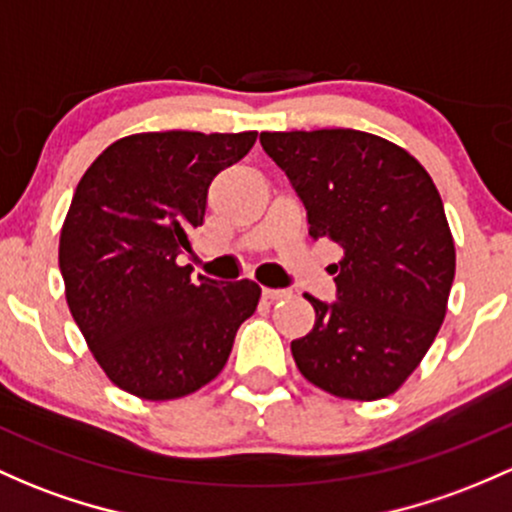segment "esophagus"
<instances>
[{"label":"esophagus","mask_w":512,"mask_h":512,"mask_svg":"<svg viewBox=\"0 0 512 512\" xmlns=\"http://www.w3.org/2000/svg\"><path fill=\"white\" fill-rule=\"evenodd\" d=\"M262 296H265L267 301H279V299H286V296H289V291L286 289H262Z\"/></svg>","instance_id":"obj_1"}]
</instances>
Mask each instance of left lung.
I'll list each match as a JSON object with an SVG mask.
<instances>
[{
    "mask_svg": "<svg viewBox=\"0 0 512 512\" xmlns=\"http://www.w3.org/2000/svg\"><path fill=\"white\" fill-rule=\"evenodd\" d=\"M308 211L313 238L342 250L338 303L308 296L316 323L291 342L299 372L350 401L396 393L447 316L457 252L435 182L401 145L352 131L262 133Z\"/></svg>",
    "mask_w": 512,
    "mask_h": 512,
    "instance_id": "8db88e82",
    "label": "left lung"
}]
</instances>
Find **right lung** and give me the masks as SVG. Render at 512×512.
Wrapping results in <instances>:
<instances>
[{
    "label": "right lung",
    "instance_id": "obj_1",
    "mask_svg": "<svg viewBox=\"0 0 512 512\" xmlns=\"http://www.w3.org/2000/svg\"><path fill=\"white\" fill-rule=\"evenodd\" d=\"M255 140L257 131L133 133L82 174L60 230V272L89 352L119 389L174 401L226 367L262 289L194 282L177 257L204 223L213 177Z\"/></svg>",
    "mask_w": 512,
    "mask_h": 512
}]
</instances>
